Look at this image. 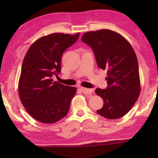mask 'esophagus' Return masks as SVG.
<instances>
[{"mask_svg":"<svg viewBox=\"0 0 158 158\" xmlns=\"http://www.w3.org/2000/svg\"><path fill=\"white\" fill-rule=\"evenodd\" d=\"M81 89L84 94H90V93H92L93 92V89H86V88H81Z\"/></svg>","mask_w":158,"mask_h":158,"instance_id":"34e87169","label":"esophagus"}]
</instances>
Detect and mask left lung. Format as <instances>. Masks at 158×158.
<instances>
[{"mask_svg":"<svg viewBox=\"0 0 158 158\" xmlns=\"http://www.w3.org/2000/svg\"><path fill=\"white\" fill-rule=\"evenodd\" d=\"M81 41L91 47L99 68L107 70V88L95 89L104 101L97 113L108 119L123 116L140 94L139 65L133 48L121 35L108 29L85 33Z\"/></svg>","mask_w":158,"mask_h":158,"instance_id":"1","label":"left lung"}]
</instances>
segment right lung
I'll return each instance as SVG.
<instances>
[{"label":"right lung","instance_id":"add662e5","mask_svg":"<svg viewBox=\"0 0 158 158\" xmlns=\"http://www.w3.org/2000/svg\"><path fill=\"white\" fill-rule=\"evenodd\" d=\"M79 33H52L42 37L29 48L23 61L19 95L26 110L37 121L53 123L68 114L76 88L53 81L61 70L64 52Z\"/></svg>","mask_w":158,"mask_h":158}]
</instances>
